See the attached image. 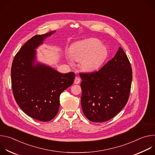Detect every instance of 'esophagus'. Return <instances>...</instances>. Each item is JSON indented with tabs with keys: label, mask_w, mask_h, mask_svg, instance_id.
<instances>
[{
	"label": "esophagus",
	"mask_w": 155,
	"mask_h": 155,
	"mask_svg": "<svg viewBox=\"0 0 155 155\" xmlns=\"http://www.w3.org/2000/svg\"><path fill=\"white\" fill-rule=\"evenodd\" d=\"M80 78L78 77H76L75 78V80H74V83L75 84H78V83H80Z\"/></svg>",
	"instance_id": "obj_1"
}]
</instances>
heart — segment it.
<instances>
[{
    "label": "heart",
    "mask_w": 155,
    "mask_h": 155,
    "mask_svg": "<svg viewBox=\"0 0 155 155\" xmlns=\"http://www.w3.org/2000/svg\"><path fill=\"white\" fill-rule=\"evenodd\" d=\"M73 60L81 61V69L86 72L98 70L103 64L108 54L105 46L101 45V41L94 38L77 41L72 46L70 50ZM68 61L72 65V60L68 58Z\"/></svg>",
    "instance_id": "obj_1"
}]
</instances>
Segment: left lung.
Wrapping results in <instances>:
<instances>
[{
  "instance_id": "8db88e82",
  "label": "left lung",
  "mask_w": 155,
  "mask_h": 155,
  "mask_svg": "<svg viewBox=\"0 0 155 155\" xmlns=\"http://www.w3.org/2000/svg\"><path fill=\"white\" fill-rule=\"evenodd\" d=\"M132 74L130 62L121 47L99 71L80 73L84 116L93 122H104L115 117L127 102Z\"/></svg>"
}]
</instances>
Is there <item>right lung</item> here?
Returning <instances> with one entry per match:
<instances>
[{"label": "right lung", "mask_w": 155, "mask_h": 155, "mask_svg": "<svg viewBox=\"0 0 155 155\" xmlns=\"http://www.w3.org/2000/svg\"><path fill=\"white\" fill-rule=\"evenodd\" d=\"M54 31L36 35L15 55L11 69L13 94L21 109L30 117L49 121L57 115L59 96L71 86L75 74H62L48 65L35 62V50Z\"/></svg>", "instance_id": "add662e5"}]
</instances>
